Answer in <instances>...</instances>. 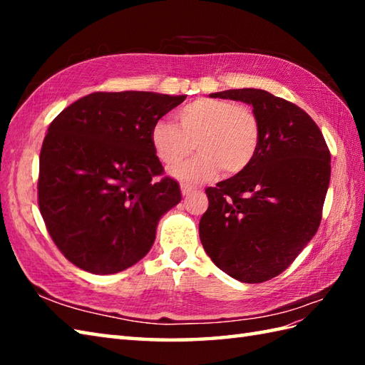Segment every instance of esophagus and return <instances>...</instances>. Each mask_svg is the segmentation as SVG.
<instances>
[{
    "label": "esophagus",
    "mask_w": 365,
    "mask_h": 365,
    "mask_svg": "<svg viewBox=\"0 0 365 365\" xmlns=\"http://www.w3.org/2000/svg\"><path fill=\"white\" fill-rule=\"evenodd\" d=\"M180 190H182V195H183V196H188V195H191V192L196 191V188L188 187V185H182Z\"/></svg>",
    "instance_id": "obj_1"
}]
</instances>
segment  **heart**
Returning <instances> with one entry per match:
<instances>
[{
	"label": "heart",
	"mask_w": 365,
	"mask_h": 365,
	"mask_svg": "<svg viewBox=\"0 0 365 365\" xmlns=\"http://www.w3.org/2000/svg\"><path fill=\"white\" fill-rule=\"evenodd\" d=\"M260 143L257 115L245 105L202 97L177 113V123L158 119L150 128V144L161 163L170 166L195 149L196 157L170 169L183 183H199L222 170L235 175L251 165Z\"/></svg>",
	"instance_id": "heart-1"
}]
</instances>
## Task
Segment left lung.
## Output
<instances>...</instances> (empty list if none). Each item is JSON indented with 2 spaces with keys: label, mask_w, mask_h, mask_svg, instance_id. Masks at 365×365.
<instances>
[{
  "label": "left lung",
  "mask_w": 365,
  "mask_h": 365,
  "mask_svg": "<svg viewBox=\"0 0 365 365\" xmlns=\"http://www.w3.org/2000/svg\"><path fill=\"white\" fill-rule=\"evenodd\" d=\"M210 97L251 105L260 143L250 166L205 190L200 243L230 277L265 282L292 265L320 226L329 149L311 115L267 91L229 89Z\"/></svg>",
  "instance_id": "1"
}]
</instances>
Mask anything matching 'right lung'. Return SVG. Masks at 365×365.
Here are the masks:
<instances>
[{"mask_svg": "<svg viewBox=\"0 0 365 365\" xmlns=\"http://www.w3.org/2000/svg\"><path fill=\"white\" fill-rule=\"evenodd\" d=\"M187 96L94 92L58 114L38 158V208L67 260L114 274L150 251L163 215L182 200L150 144L153 122Z\"/></svg>", "mask_w": 365, "mask_h": 365, "instance_id": "right-lung-1", "label": "right lung"}]
</instances>
